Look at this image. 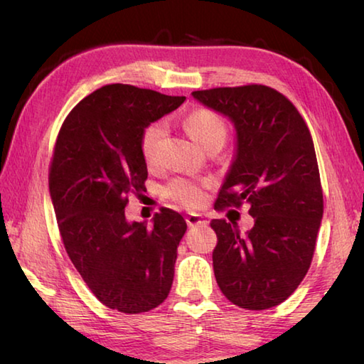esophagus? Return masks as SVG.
Returning <instances> with one entry per match:
<instances>
[{
    "instance_id": "obj_1",
    "label": "esophagus",
    "mask_w": 364,
    "mask_h": 364,
    "mask_svg": "<svg viewBox=\"0 0 364 364\" xmlns=\"http://www.w3.org/2000/svg\"><path fill=\"white\" fill-rule=\"evenodd\" d=\"M186 223H188V226H197V225H207L208 221L205 220L204 215L191 212V213H188V217H186Z\"/></svg>"
}]
</instances>
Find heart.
Returning a JSON list of instances; mask_svg holds the SVG:
<instances>
[{
    "label": "heart",
    "instance_id": "heart-1",
    "mask_svg": "<svg viewBox=\"0 0 364 364\" xmlns=\"http://www.w3.org/2000/svg\"><path fill=\"white\" fill-rule=\"evenodd\" d=\"M184 127L197 144H200L204 149L210 146H223L226 141V123L221 117L208 109H196L188 114L184 119ZM165 136V128L160 122L152 123L143 132L141 136V152L147 164H156L160 151V144ZM205 181H194L188 178H175L171 180L165 194L171 200L186 207L200 205L205 199Z\"/></svg>",
    "mask_w": 364,
    "mask_h": 364
}]
</instances>
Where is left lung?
Returning <instances> with one entry per match:
<instances>
[{"mask_svg": "<svg viewBox=\"0 0 364 364\" xmlns=\"http://www.w3.org/2000/svg\"><path fill=\"white\" fill-rule=\"evenodd\" d=\"M193 97L236 130V152L215 208L245 202L254 217L245 234L236 221L212 220L215 278L234 305L273 308L305 278L323 220L310 130L294 104L264 85L193 91Z\"/></svg>", "mask_w": 364, "mask_h": 364, "instance_id": "8db88e82", "label": "left lung"}]
</instances>
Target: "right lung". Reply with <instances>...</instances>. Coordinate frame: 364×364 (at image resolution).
<instances>
[{
  "instance_id": "1",
  "label": "right lung",
  "mask_w": 364,
  "mask_h": 364,
  "mask_svg": "<svg viewBox=\"0 0 364 364\" xmlns=\"http://www.w3.org/2000/svg\"><path fill=\"white\" fill-rule=\"evenodd\" d=\"M184 96L107 85L67 115L49 168V194L72 263L96 299L136 315L168 297L186 221L162 208L152 226L128 221V196L144 191L141 136Z\"/></svg>"
}]
</instances>
